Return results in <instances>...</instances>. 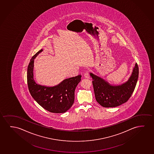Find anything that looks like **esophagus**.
<instances>
[{"mask_svg":"<svg viewBox=\"0 0 154 154\" xmlns=\"http://www.w3.org/2000/svg\"><path fill=\"white\" fill-rule=\"evenodd\" d=\"M84 76H85V78L87 79H90V74H89V72L88 71H87L85 73V74H84Z\"/></svg>","mask_w":154,"mask_h":154,"instance_id":"obj_1","label":"esophagus"}]
</instances>
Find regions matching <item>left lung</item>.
Listing matches in <instances>:
<instances>
[{
  "label": "left lung",
  "instance_id": "obj_1",
  "mask_svg": "<svg viewBox=\"0 0 154 154\" xmlns=\"http://www.w3.org/2000/svg\"><path fill=\"white\" fill-rule=\"evenodd\" d=\"M138 75V66L136 63L132 74L126 82L119 85H112L103 79L90 73L97 101L105 108L116 107L127 102L134 91Z\"/></svg>",
  "mask_w": 154,
  "mask_h": 154
}]
</instances>
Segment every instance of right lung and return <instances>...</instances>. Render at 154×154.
<instances>
[{
  "label": "right lung",
  "mask_w": 154,
  "mask_h": 154,
  "mask_svg": "<svg viewBox=\"0 0 154 154\" xmlns=\"http://www.w3.org/2000/svg\"><path fill=\"white\" fill-rule=\"evenodd\" d=\"M43 51L41 49L32 57L27 68V85L33 99L44 109L52 113H64L74 101L76 87L81 81V75L65 79L54 87L37 84L33 78L34 60Z\"/></svg>",
  "instance_id": "1"
}]
</instances>
